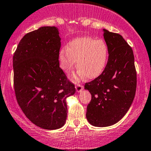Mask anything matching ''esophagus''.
I'll list each match as a JSON object with an SVG mask.
<instances>
[{
  "label": "esophagus",
  "instance_id": "esophagus-1",
  "mask_svg": "<svg viewBox=\"0 0 151 151\" xmlns=\"http://www.w3.org/2000/svg\"><path fill=\"white\" fill-rule=\"evenodd\" d=\"M82 90H83V86H82V85L77 84V85H76V90H77V93H80V92H82Z\"/></svg>",
  "mask_w": 151,
  "mask_h": 151
}]
</instances>
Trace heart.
Listing matches in <instances>:
<instances>
[{"instance_id": "obj_1", "label": "heart", "mask_w": 151, "mask_h": 151, "mask_svg": "<svg viewBox=\"0 0 151 151\" xmlns=\"http://www.w3.org/2000/svg\"><path fill=\"white\" fill-rule=\"evenodd\" d=\"M108 56L107 45L103 40L86 36L71 40L66 49L60 50L58 60L61 69L66 73L73 69L76 61L78 69L71 77L73 80H79L85 76L91 80L101 75L106 67Z\"/></svg>"}]
</instances>
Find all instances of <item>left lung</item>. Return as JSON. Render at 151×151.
Instances as JSON below:
<instances>
[{
    "mask_svg": "<svg viewBox=\"0 0 151 151\" xmlns=\"http://www.w3.org/2000/svg\"><path fill=\"white\" fill-rule=\"evenodd\" d=\"M109 59L102 74L85 83L92 96L86 117L95 127L111 126L123 118L135 96L137 73L132 47L123 37L104 29Z\"/></svg>",
    "mask_w": 151,
    "mask_h": 151,
    "instance_id": "8db88e82",
    "label": "left lung"
}]
</instances>
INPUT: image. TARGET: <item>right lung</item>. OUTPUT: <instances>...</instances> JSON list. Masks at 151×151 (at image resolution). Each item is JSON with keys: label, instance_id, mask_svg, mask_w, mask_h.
<instances>
[{"label": "right lung", "instance_id": "add662e5", "mask_svg": "<svg viewBox=\"0 0 151 151\" xmlns=\"http://www.w3.org/2000/svg\"><path fill=\"white\" fill-rule=\"evenodd\" d=\"M61 38L55 27H42L25 35L13 57L14 85L19 106L33 124L57 129L67 116L66 99L74 84L59 67Z\"/></svg>", "mask_w": 151, "mask_h": 151}]
</instances>
